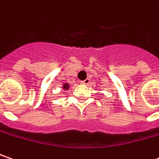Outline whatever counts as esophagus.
<instances>
[{
	"instance_id": "1",
	"label": "esophagus",
	"mask_w": 159,
	"mask_h": 159,
	"mask_svg": "<svg viewBox=\"0 0 159 159\" xmlns=\"http://www.w3.org/2000/svg\"><path fill=\"white\" fill-rule=\"evenodd\" d=\"M90 80L89 79V78H87V79L84 80V81H82L81 83H82V84H84V85H88L89 84H90Z\"/></svg>"
}]
</instances>
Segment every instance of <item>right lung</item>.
<instances>
[{
    "mask_svg": "<svg viewBox=\"0 0 159 159\" xmlns=\"http://www.w3.org/2000/svg\"><path fill=\"white\" fill-rule=\"evenodd\" d=\"M62 89H63V90H69V84H68V83H66V84H62Z\"/></svg>",
    "mask_w": 159,
    "mask_h": 159,
    "instance_id": "obj_1",
    "label": "right lung"
}]
</instances>
